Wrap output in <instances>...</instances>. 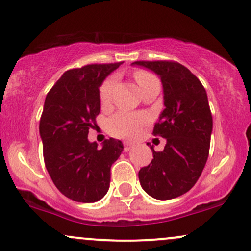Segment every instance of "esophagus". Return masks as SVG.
I'll return each mask as SVG.
<instances>
[{"label":"esophagus","mask_w":251,"mask_h":251,"mask_svg":"<svg viewBox=\"0 0 251 251\" xmlns=\"http://www.w3.org/2000/svg\"><path fill=\"white\" fill-rule=\"evenodd\" d=\"M133 146H134V144L131 143V142H125V143H124V150H125L126 152L129 151V150L133 148Z\"/></svg>","instance_id":"obj_1"}]
</instances>
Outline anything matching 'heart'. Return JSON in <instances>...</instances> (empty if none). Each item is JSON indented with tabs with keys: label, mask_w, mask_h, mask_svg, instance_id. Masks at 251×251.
Segmentation results:
<instances>
[{
	"label": "heart",
	"mask_w": 251,
	"mask_h": 251,
	"mask_svg": "<svg viewBox=\"0 0 251 251\" xmlns=\"http://www.w3.org/2000/svg\"><path fill=\"white\" fill-rule=\"evenodd\" d=\"M133 76L138 85L140 86V88H143L146 83L155 79L151 73L143 70L135 71ZM114 87H116V77L114 76L106 79L100 86V101L102 105H108L112 101ZM146 123H148V118L142 116V114L119 112L108 120L107 127L112 134L118 135V137L132 138L139 133L140 129Z\"/></svg>",
	"instance_id": "obj_1"
}]
</instances>
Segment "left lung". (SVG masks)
I'll return each mask as SVG.
<instances>
[{"label": "left lung", "mask_w": 251, "mask_h": 251, "mask_svg": "<svg viewBox=\"0 0 251 251\" xmlns=\"http://www.w3.org/2000/svg\"><path fill=\"white\" fill-rule=\"evenodd\" d=\"M160 76L165 108L153 135L165 138L163 151L151 146L153 159L140 169L142 188L155 200H172L188 192L205 166L212 132V116L198 77L176 61H135ZM149 145V144H148Z\"/></svg>", "instance_id": "left-lung-1"}]
</instances>
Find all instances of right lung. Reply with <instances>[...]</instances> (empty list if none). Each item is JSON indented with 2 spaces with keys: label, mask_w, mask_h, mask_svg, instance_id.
I'll return each instance as SVG.
<instances>
[{
  "label": "right lung",
  "mask_w": 251,
  "mask_h": 251,
  "mask_svg": "<svg viewBox=\"0 0 251 251\" xmlns=\"http://www.w3.org/2000/svg\"><path fill=\"white\" fill-rule=\"evenodd\" d=\"M122 63L65 72L46 97L40 119L43 159L57 190L70 200L93 203L108 191L111 166L122 154L123 143L109 138L98 149L87 137L100 113V85Z\"/></svg>",
  "instance_id": "add662e5"
}]
</instances>
